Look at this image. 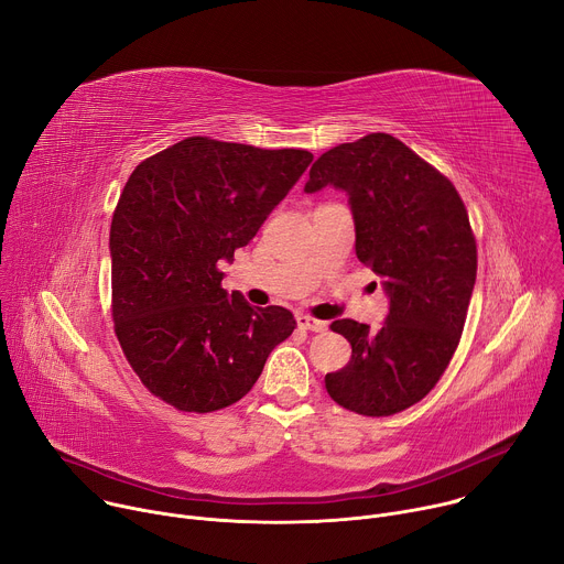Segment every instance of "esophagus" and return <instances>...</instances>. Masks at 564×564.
<instances>
[{"label": "esophagus", "instance_id": "esophagus-1", "mask_svg": "<svg viewBox=\"0 0 564 564\" xmlns=\"http://www.w3.org/2000/svg\"><path fill=\"white\" fill-rule=\"evenodd\" d=\"M296 321H299V326H301L303 330H312V333H326V330H328L326 321H318V318H314V316H310V314H299Z\"/></svg>", "mask_w": 564, "mask_h": 564}]
</instances>
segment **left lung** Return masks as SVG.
Here are the masks:
<instances>
[{
    "label": "left lung",
    "instance_id": "obj_1",
    "mask_svg": "<svg viewBox=\"0 0 564 564\" xmlns=\"http://www.w3.org/2000/svg\"><path fill=\"white\" fill-rule=\"evenodd\" d=\"M348 194L357 259L383 279L388 316L372 330L352 318L330 326L352 346L326 375L339 406L388 417L424 399L459 344L477 274L466 207L426 160L390 133H368L321 155L305 192Z\"/></svg>",
    "mask_w": 564,
    "mask_h": 564
}]
</instances>
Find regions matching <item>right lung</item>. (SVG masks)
Here are the masks:
<instances>
[{
  "label": "right lung",
  "mask_w": 564,
  "mask_h": 564,
  "mask_svg": "<svg viewBox=\"0 0 564 564\" xmlns=\"http://www.w3.org/2000/svg\"><path fill=\"white\" fill-rule=\"evenodd\" d=\"M312 163L305 149H259L203 135L142 160L111 220V312L127 361L183 413L246 397L296 328L281 305L220 288L234 261Z\"/></svg>",
  "instance_id": "1"
}]
</instances>
